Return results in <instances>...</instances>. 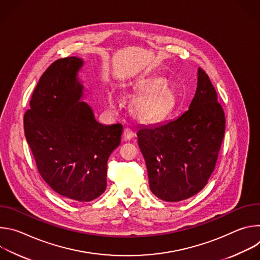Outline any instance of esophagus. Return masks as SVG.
<instances>
[{
    "label": "esophagus",
    "mask_w": 260,
    "mask_h": 260,
    "mask_svg": "<svg viewBox=\"0 0 260 260\" xmlns=\"http://www.w3.org/2000/svg\"><path fill=\"white\" fill-rule=\"evenodd\" d=\"M134 136H135V134H134V132H133L131 128H128V127L124 128V131H123V137H124L125 140H131V139L134 138Z\"/></svg>",
    "instance_id": "1"
}]
</instances>
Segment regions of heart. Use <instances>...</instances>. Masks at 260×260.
I'll use <instances>...</instances> for the list:
<instances>
[{
    "label": "heart",
    "mask_w": 260,
    "mask_h": 260,
    "mask_svg": "<svg viewBox=\"0 0 260 260\" xmlns=\"http://www.w3.org/2000/svg\"><path fill=\"white\" fill-rule=\"evenodd\" d=\"M136 88L145 91L133 105V113L142 120H155L162 117L170 109L172 91L161 78L144 79L137 83ZM106 105L109 108H116L118 105L117 94L109 90L106 94Z\"/></svg>",
    "instance_id": "b5f03b06"
}]
</instances>
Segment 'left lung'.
I'll return each mask as SVG.
<instances>
[{"mask_svg": "<svg viewBox=\"0 0 260 260\" xmlns=\"http://www.w3.org/2000/svg\"><path fill=\"white\" fill-rule=\"evenodd\" d=\"M217 101L209 76L199 68L189 109L174 120L139 127L138 144L150 190L158 199L184 201L206 186L225 131L224 111Z\"/></svg>", "mask_w": 260, "mask_h": 260, "instance_id": "8db88e82", "label": "left lung"}]
</instances>
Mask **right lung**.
<instances>
[{
  "mask_svg": "<svg viewBox=\"0 0 260 260\" xmlns=\"http://www.w3.org/2000/svg\"><path fill=\"white\" fill-rule=\"evenodd\" d=\"M83 60L59 58L43 73L23 117L37 168L56 193L78 202L99 198L107 186V161L119 146L123 126L105 125L81 102L78 72Z\"/></svg>",
  "mask_w": 260,
  "mask_h": 260,
  "instance_id": "1",
  "label": "right lung"
}]
</instances>
